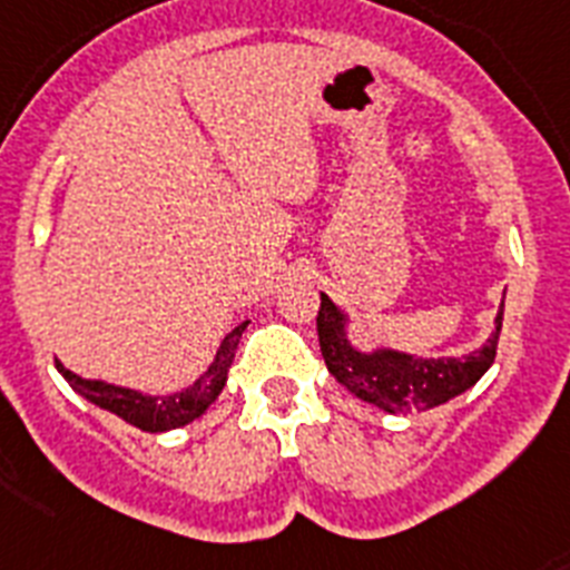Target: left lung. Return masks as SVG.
<instances>
[{"mask_svg":"<svg viewBox=\"0 0 570 570\" xmlns=\"http://www.w3.org/2000/svg\"><path fill=\"white\" fill-rule=\"evenodd\" d=\"M346 323L350 317L326 294H320L317 335L328 373L335 375L350 393L375 404L381 411L416 413L445 404L481 381V375L495 361L498 335H501V323H504V303L498 308L495 328H492L489 341L463 358H416V355L396 350L361 352L352 346Z\"/></svg>","mask_w":570,"mask_h":570,"instance_id":"1","label":"left lung"}]
</instances>
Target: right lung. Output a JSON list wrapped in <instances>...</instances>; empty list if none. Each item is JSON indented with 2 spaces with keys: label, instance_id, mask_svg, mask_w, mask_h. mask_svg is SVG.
Listing matches in <instances>:
<instances>
[{
  "label": "right lung",
  "instance_id": "1",
  "mask_svg": "<svg viewBox=\"0 0 570 570\" xmlns=\"http://www.w3.org/2000/svg\"><path fill=\"white\" fill-rule=\"evenodd\" d=\"M247 323H250V320H242V323L220 341L209 370H206L195 384H189V387L180 390V393H168V396H148V393L119 387V384H107V381L81 379V375H75L72 370H66L60 361L58 370L78 396H83L87 402L96 404V407H105V411L116 413V416L125 420L127 425L139 428V431H148V434H159V431H171V428H183L189 425V422H195L197 416H204L206 407L220 396V390L227 384L229 366H233L235 350H238V341H242V332L247 328Z\"/></svg>",
  "mask_w": 570,
  "mask_h": 570
}]
</instances>
